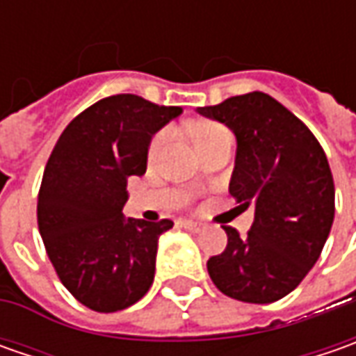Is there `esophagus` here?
<instances>
[{
    "label": "esophagus",
    "instance_id": "obj_1",
    "mask_svg": "<svg viewBox=\"0 0 356 356\" xmlns=\"http://www.w3.org/2000/svg\"><path fill=\"white\" fill-rule=\"evenodd\" d=\"M186 229H190V232H204V224L202 222H192V220H186L184 222Z\"/></svg>",
    "mask_w": 356,
    "mask_h": 356
}]
</instances>
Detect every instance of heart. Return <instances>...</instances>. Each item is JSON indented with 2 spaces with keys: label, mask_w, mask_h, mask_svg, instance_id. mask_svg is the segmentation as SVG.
<instances>
[{
  "label": "heart",
  "mask_w": 356,
  "mask_h": 356,
  "mask_svg": "<svg viewBox=\"0 0 356 356\" xmlns=\"http://www.w3.org/2000/svg\"><path fill=\"white\" fill-rule=\"evenodd\" d=\"M222 132H226V129H224V127H220V124H213V122L202 124V127L196 130V134H194L196 146L202 143H206V140H210V138H213V136H218V134H222ZM168 138H170L168 130L158 132L156 136H154V140L150 143V156H156L158 152L162 150V146L168 143Z\"/></svg>",
  "instance_id": "b5f03b06"
}]
</instances>
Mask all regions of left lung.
<instances>
[{"label": "left lung", "instance_id": "obj_1", "mask_svg": "<svg viewBox=\"0 0 356 356\" xmlns=\"http://www.w3.org/2000/svg\"><path fill=\"white\" fill-rule=\"evenodd\" d=\"M198 113L234 130L229 194L255 208L245 238L224 226L226 250L208 259V273L232 299L273 303L303 281L333 226L335 184L325 150L291 111L259 90Z\"/></svg>", "mask_w": 356, "mask_h": 356}]
</instances>
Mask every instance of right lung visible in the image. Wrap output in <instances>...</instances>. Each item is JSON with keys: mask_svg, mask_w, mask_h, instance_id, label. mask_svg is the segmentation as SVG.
I'll return each mask as SVG.
<instances>
[{"mask_svg": "<svg viewBox=\"0 0 356 356\" xmlns=\"http://www.w3.org/2000/svg\"><path fill=\"white\" fill-rule=\"evenodd\" d=\"M182 113L138 95H113L76 115L47 160L37 224L61 283L85 307L115 313L154 281L158 238L170 220L124 218L130 176L146 172L154 132Z\"/></svg>", "mask_w": 356, "mask_h": 356, "instance_id": "add662e5", "label": "right lung"}]
</instances>
